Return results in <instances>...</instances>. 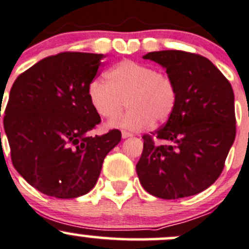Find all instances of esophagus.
Masks as SVG:
<instances>
[{"instance_id": "1", "label": "esophagus", "mask_w": 249, "mask_h": 249, "mask_svg": "<svg viewBox=\"0 0 249 249\" xmlns=\"http://www.w3.org/2000/svg\"><path fill=\"white\" fill-rule=\"evenodd\" d=\"M122 139H128V138H132L133 136V134L132 133H128V132H125V130H122Z\"/></svg>"}]
</instances>
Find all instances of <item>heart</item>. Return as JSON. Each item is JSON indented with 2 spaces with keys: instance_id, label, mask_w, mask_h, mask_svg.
Here are the masks:
<instances>
[{
  "instance_id": "obj_1",
  "label": "heart",
  "mask_w": 249,
  "mask_h": 249,
  "mask_svg": "<svg viewBox=\"0 0 249 249\" xmlns=\"http://www.w3.org/2000/svg\"><path fill=\"white\" fill-rule=\"evenodd\" d=\"M106 79H93L88 87V97L100 116L114 119L108 127L141 130L154 121H166L175 110L178 97L175 82L147 64L122 60L107 71ZM124 100L131 109L117 118Z\"/></svg>"
}]
</instances>
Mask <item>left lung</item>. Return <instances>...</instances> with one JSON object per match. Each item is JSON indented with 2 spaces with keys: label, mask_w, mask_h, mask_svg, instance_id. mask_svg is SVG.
Segmentation results:
<instances>
[{
  "label": "left lung",
  "mask_w": 249,
  "mask_h": 249,
  "mask_svg": "<svg viewBox=\"0 0 249 249\" xmlns=\"http://www.w3.org/2000/svg\"><path fill=\"white\" fill-rule=\"evenodd\" d=\"M161 65L177 88V103L164 127L143 135L136 164L141 185L162 199L194 196L220 177L236 134L234 92L207 58L184 51L143 55Z\"/></svg>",
  "instance_id": "8db88e82"
}]
</instances>
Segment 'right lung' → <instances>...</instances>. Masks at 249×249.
<instances>
[{
    "label": "right lung",
    "mask_w": 249,
    "mask_h": 249,
    "mask_svg": "<svg viewBox=\"0 0 249 249\" xmlns=\"http://www.w3.org/2000/svg\"><path fill=\"white\" fill-rule=\"evenodd\" d=\"M104 54L64 52L34 64L13 84L3 120L17 171L55 198L88 194L121 132L90 135L101 122L88 97Z\"/></svg>",
    "instance_id": "right-lung-1"
}]
</instances>
